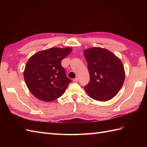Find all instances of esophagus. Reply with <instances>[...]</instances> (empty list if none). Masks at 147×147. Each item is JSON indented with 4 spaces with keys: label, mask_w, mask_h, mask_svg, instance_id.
I'll return each mask as SVG.
<instances>
[{
    "label": "esophagus",
    "mask_w": 147,
    "mask_h": 147,
    "mask_svg": "<svg viewBox=\"0 0 147 147\" xmlns=\"http://www.w3.org/2000/svg\"><path fill=\"white\" fill-rule=\"evenodd\" d=\"M73 82H77L78 81V78H74V79H73Z\"/></svg>",
    "instance_id": "esophagus-1"
}]
</instances>
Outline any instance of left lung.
Returning a JSON list of instances; mask_svg holds the SVG:
<instances>
[{
    "label": "left lung",
    "instance_id": "8db88e82",
    "mask_svg": "<svg viewBox=\"0 0 147 147\" xmlns=\"http://www.w3.org/2000/svg\"><path fill=\"white\" fill-rule=\"evenodd\" d=\"M88 63L90 82L85 91L92 98L107 101L117 95L125 79L121 60L108 50L93 47L84 51Z\"/></svg>",
    "mask_w": 147,
    "mask_h": 147
}]
</instances>
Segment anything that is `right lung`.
<instances>
[{"mask_svg": "<svg viewBox=\"0 0 147 147\" xmlns=\"http://www.w3.org/2000/svg\"><path fill=\"white\" fill-rule=\"evenodd\" d=\"M71 51L69 47H52L37 52L29 59L24 78L35 97L51 102L63 95L71 81L66 76L61 61Z\"/></svg>", "mask_w": 147, "mask_h": 147, "instance_id": "right-lung-1", "label": "right lung"}]
</instances>
